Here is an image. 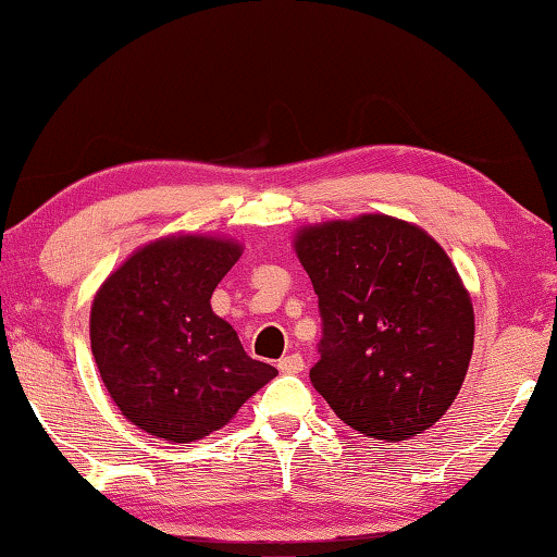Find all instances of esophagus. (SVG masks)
Wrapping results in <instances>:
<instances>
[{
    "instance_id": "34e87169",
    "label": "esophagus",
    "mask_w": 557,
    "mask_h": 557,
    "mask_svg": "<svg viewBox=\"0 0 557 557\" xmlns=\"http://www.w3.org/2000/svg\"><path fill=\"white\" fill-rule=\"evenodd\" d=\"M277 369L282 373H301V371H305V358H301L299 354H289L285 358H280Z\"/></svg>"
}]
</instances>
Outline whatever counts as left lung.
<instances>
[{
  "label": "left lung",
  "instance_id": "left-lung-1",
  "mask_svg": "<svg viewBox=\"0 0 557 557\" xmlns=\"http://www.w3.org/2000/svg\"><path fill=\"white\" fill-rule=\"evenodd\" d=\"M324 319L309 373L338 420L400 442L449 410L474 351V307L432 235L388 213L299 225L292 235Z\"/></svg>",
  "mask_w": 557,
  "mask_h": 557
}]
</instances>
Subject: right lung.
I'll use <instances>...</instances> for the list:
<instances>
[{"instance_id":"1","label":"right lung","mask_w":557,"mask_h":557,"mask_svg":"<svg viewBox=\"0 0 557 557\" xmlns=\"http://www.w3.org/2000/svg\"><path fill=\"white\" fill-rule=\"evenodd\" d=\"M243 243L172 233L132 250L90 307V351L112 403L159 440L188 445L221 430L277 375L243 351L211 309Z\"/></svg>"}]
</instances>
